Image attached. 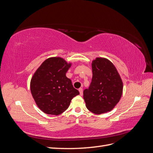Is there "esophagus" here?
Listing matches in <instances>:
<instances>
[{"instance_id": "34e87169", "label": "esophagus", "mask_w": 153, "mask_h": 153, "mask_svg": "<svg viewBox=\"0 0 153 153\" xmlns=\"http://www.w3.org/2000/svg\"><path fill=\"white\" fill-rule=\"evenodd\" d=\"M78 91H79L80 95V96H82V95H83V89H82V88H80V89H78Z\"/></svg>"}]
</instances>
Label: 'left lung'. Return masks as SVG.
I'll list each match as a JSON object with an SVG mask.
<instances>
[{"mask_svg": "<svg viewBox=\"0 0 153 153\" xmlns=\"http://www.w3.org/2000/svg\"><path fill=\"white\" fill-rule=\"evenodd\" d=\"M92 78L89 89L84 91L87 109L95 114L110 112L121 98L123 84L113 63L103 57L92 61Z\"/></svg>", "mask_w": 153, "mask_h": 153, "instance_id": "obj_1", "label": "left lung"}]
</instances>
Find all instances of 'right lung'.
Wrapping results in <instances>:
<instances>
[{"label":"right lung","instance_id":"obj_1","mask_svg":"<svg viewBox=\"0 0 153 153\" xmlns=\"http://www.w3.org/2000/svg\"><path fill=\"white\" fill-rule=\"evenodd\" d=\"M71 66L63 58L50 57L41 64L30 80V91L38 108L47 114L58 115L79 94L66 73Z\"/></svg>","mask_w":153,"mask_h":153}]
</instances>
